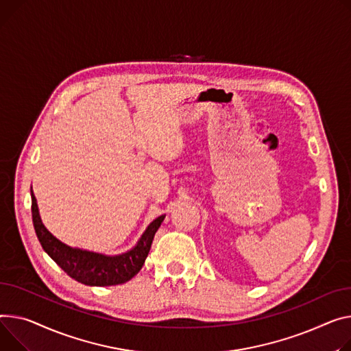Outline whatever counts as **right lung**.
I'll use <instances>...</instances> for the list:
<instances>
[{
	"instance_id": "obj_1",
	"label": "right lung",
	"mask_w": 351,
	"mask_h": 351,
	"mask_svg": "<svg viewBox=\"0 0 351 351\" xmlns=\"http://www.w3.org/2000/svg\"><path fill=\"white\" fill-rule=\"evenodd\" d=\"M31 196L32 221L42 248L48 252L51 258L70 278H73L77 282L90 287L120 285L130 281L132 276H135L139 272V269L143 268L145 258L151 250L155 232L159 228L163 219H165V216H159L158 219H155L145 230L136 247L132 248L131 251L123 255L107 256L79 248H70L69 245L60 243L42 224L38 212L36 199L34 193Z\"/></svg>"
}]
</instances>
